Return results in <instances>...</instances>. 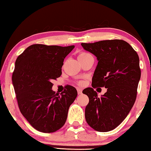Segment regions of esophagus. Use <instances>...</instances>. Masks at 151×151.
Returning a JSON list of instances; mask_svg holds the SVG:
<instances>
[{"label": "esophagus", "instance_id": "1", "mask_svg": "<svg viewBox=\"0 0 151 151\" xmlns=\"http://www.w3.org/2000/svg\"><path fill=\"white\" fill-rule=\"evenodd\" d=\"M77 90V92H78V94H82V89L81 88H77L76 89Z\"/></svg>", "mask_w": 151, "mask_h": 151}]
</instances>
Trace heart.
Instances as JSON below:
<instances>
[{
    "instance_id": "1",
    "label": "heart",
    "mask_w": 151,
    "mask_h": 151,
    "mask_svg": "<svg viewBox=\"0 0 151 151\" xmlns=\"http://www.w3.org/2000/svg\"><path fill=\"white\" fill-rule=\"evenodd\" d=\"M90 54L88 53V52H80L79 55H78V59H83L85 57H87L88 56H90ZM78 85H82L83 84V81H78Z\"/></svg>"
}]
</instances>
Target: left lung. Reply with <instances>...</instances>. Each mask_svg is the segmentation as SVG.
Listing matches in <instances>:
<instances>
[{
    "label": "left lung",
    "instance_id": "obj_1",
    "mask_svg": "<svg viewBox=\"0 0 151 151\" xmlns=\"http://www.w3.org/2000/svg\"><path fill=\"white\" fill-rule=\"evenodd\" d=\"M99 62L92 77V88L83 90L89 98L85 110L86 122L94 130L107 132L116 128L134 105L141 76L138 55L122 40L81 43ZM105 86L108 91L99 98L93 90Z\"/></svg>",
    "mask_w": 151,
    "mask_h": 151
}]
</instances>
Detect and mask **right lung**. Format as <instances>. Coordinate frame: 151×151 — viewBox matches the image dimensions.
<instances>
[{
    "mask_svg": "<svg viewBox=\"0 0 151 151\" xmlns=\"http://www.w3.org/2000/svg\"><path fill=\"white\" fill-rule=\"evenodd\" d=\"M74 48V45L63 47L33 44L16 59L12 83L18 107L36 130L55 132L66 121L77 91L73 86H67L60 95L55 94L51 81L61 75L63 60Z\"/></svg>",
    "mask_w": 151,
    "mask_h": 151,
    "instance_id": "1",
    "label": "right lung"
}]
</instances>
